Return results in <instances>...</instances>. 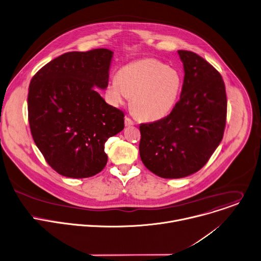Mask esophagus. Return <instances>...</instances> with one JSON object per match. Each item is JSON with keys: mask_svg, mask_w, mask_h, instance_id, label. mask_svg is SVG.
<instances>
[{"mask_svg": "<svg viewBox=\"0 0 261 261\" xmlns=\"http://www.w3.org/2000/svg\"><path fill=\"white\" fill-rule=\"evenodd\" d=\"M124 122H125V125L126 126H130V125H134V121L129 118V117H125V120H124Z\"/></svg>", "mask_w": 261, "mask_h": 261, "instance_id": "esophagus-1", "label": "esophagus"}]
</instances>
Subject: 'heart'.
Masks as SVG:
<instances>
[{
	"instance_id": "b5f03b06",
	"label": "heart",
	"mask_w": 261,
	"mask_h": 261,
	"mask_svg": "<svg viewBox=\"0 0 261 261\" xmlns=\"http://www.w3.org/2000/svg\"><path fill=\"white\" fill-rule=\"evenodd\" d=\"M180 90L179 73L154 59H143L125 65L107 87L113 103L120 105L133 96L135 113L148 121L166 117L174 108Z\"/></svg>"
}]
</instances>
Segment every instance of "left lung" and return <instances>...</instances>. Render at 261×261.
<instances>
[{
  "mask_svg": "<svg viewBox=\"0 0 261 261\" xmlns=\"http://www.w3.org/2000/svg\"><path fill=\"white\" fill-rule=\"evenodd\" d=\"M185 79L179 100L166 117L140 124V156L155 175L181 178L199 171L221 143L227 96L220 72L203 58L178 50Z\"/></svg>",
  "mask_w": 261,
  "mask_h": 261,
  "instance_id": "8db88e82",
  "label": "left lung"
}]
</instances>
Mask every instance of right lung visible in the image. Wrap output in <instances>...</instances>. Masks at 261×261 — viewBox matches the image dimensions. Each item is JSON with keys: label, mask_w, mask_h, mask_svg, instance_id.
<instances>
[{"label": "right lung", "mask_w": 261, "mask_h": 261, "mask_svg": "<svg viewBox=\"0 0 261 261\" xmlns=\"http://www.w3.org/2000/svg\"><path fill=\"white\" fill-rule=\"evenodd\" d=\"M113 51H69L41 67L28 93L31 134L60 175L91 177L107 165L105 143L124 128V113L93 88L106 89Z\"/></svg>", "instance_id": "add662e5"}]
</instances>
